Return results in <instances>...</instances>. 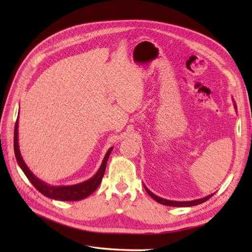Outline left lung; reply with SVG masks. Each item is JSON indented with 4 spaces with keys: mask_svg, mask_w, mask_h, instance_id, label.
I'll list each match as a JSON object with an SVG mask.
<instances>
[{
    "mask_svg": "<svg viewBox=\"0 0 252 252\" xmlns=\"http://www.w3.org/2000/svg\"><path fill=\"white\" fill-rule=\"evenodd\" d=\"M235 108H236V104H234ZM144 187H145V189L147 191V194L151 196L154 200H156L157 202L161 203V205H164V206H170V207H192V206H197V205H200V203L207 201L209 198H211L215 194H211V195H208L206 197L203 198H200V199H195V200H190V201H174V200H168V199H164V198H161V197H158L154 194V192H152L151 190H149L147 187L144 185Z\"/></svg>",
    "mask_w": 252,
    "mask_h": 252,
    "instance_id": "1",
    "label": "left lung"
}]
</instances>
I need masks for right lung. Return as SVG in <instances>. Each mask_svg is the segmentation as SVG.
Segmentation results:
<instances>
[{
	"instance_id": "right-lung-1",
	"label": "right lung",
	"mask_w": 252,
	"mask_h": 252,
	"mask_svg": "<svg viewBox=\"0 0 252 252\" xmlns=\"http://www.w3.org/2000/svg\"><path fill=\"white\" fill-rule=\"evenodd\" d=\"M18 117H17V121H16L15 131H14V152H15L16 160H17L20 169L23 170V172L31 182V184L33 185L42 195H44L46 197L51 198V199H55V200L77 201V200L84 199V198H87L91 194H93V192L96 190V189L99 186L101 179H103L107 160H108L109 155L114 147H110L108 149V152L106 153L103 162H101L98 171L91 179L82 182V183L74 184V185L52 186V185L46 184L45 182L41 181L39 178H36V176L31 172L30 169L27 167L23 157H21L19 145H18Z\"/></svg>"
}]
</instances>
